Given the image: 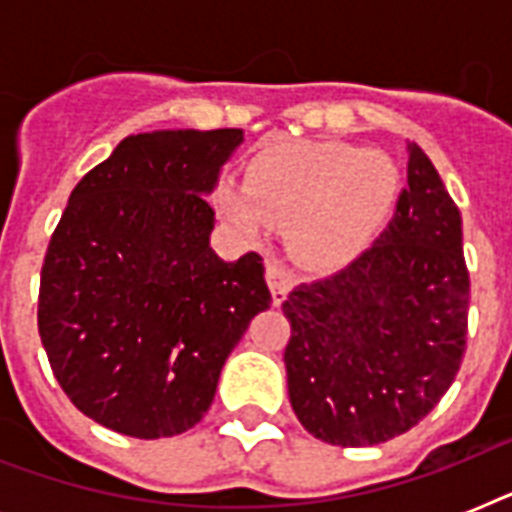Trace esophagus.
Here are the masks:
<instances>
[{
    "label": "esophagus",
    "instance_id": "esophagus-1",
    "mask_svg": "<svg viewBox=\"0 0 512 512\" xmlns=\"http://www.w3.org/2000/svg\"><path fill=\"white\" fill-rule=\"evenodd\" d=\"M265 279H268V287H271L273 305H281L287 300L289 287H292V276L284 265H279L276 260H265Z\"/></svg>",
    "mask_w": 512,
    "mask_h": 512
}]
</instances>
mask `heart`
<instances>
[{"label": "heart", "mask_w": 512, "mask_h": 512, "mask_svg": "<svg viewBox=\"0 0 512 512\" xmlns=\"http://www.w3.org/2000/svg\"><path fill=\"white\" fill-rule=\"evenodd\" d=\"M401 175L382 151L340 140H300L265 151L247 183L220 191V212L244 236L292 225V247L308 263L356 260L396 212Z\"/></svg>", "instance_id": "1"}]
</instances>
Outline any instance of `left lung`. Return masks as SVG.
Returning <instances> with one entry per match:
<instances>
[{"instance_id":"8db88e82","label":"left lung","mask_w":512,"mask_h":512,"mask_svg":"<svg viewBox=\"0 0 512 512\" xmlns=\"http://www.w3.org/2000/svg\"><path fill=\"white\" fill-rule=\"evenodd\" d=\"M380 239L348 268L300 284L284 316L289 404L332 446H374L414 428L460 372L470 279L462 217L420 146Z\"/></svg>"}]
</instances>
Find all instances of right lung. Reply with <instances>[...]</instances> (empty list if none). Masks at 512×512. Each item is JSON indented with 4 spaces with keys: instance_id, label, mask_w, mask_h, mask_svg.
Instances as JSON below:
<instances>
[{
    "instance_id": "obj_1",
    "label": "right lung",
    "mask_w": 512,
    "mask_h": 512,
    "mask_svg": "<svg viewBox=\"0 0 512 512\" xmlns=\"http://www.w3.org/2000/svg\"><path fill=\"white\" fill-rule=\"evenodd\" d=\"M241 143V130L130 135L68 196L44 255L39 337L71 404L103 428H193L271 305L263 257L231 263L209 247L207 196Z\"/></svg>"
}]
</instances>
